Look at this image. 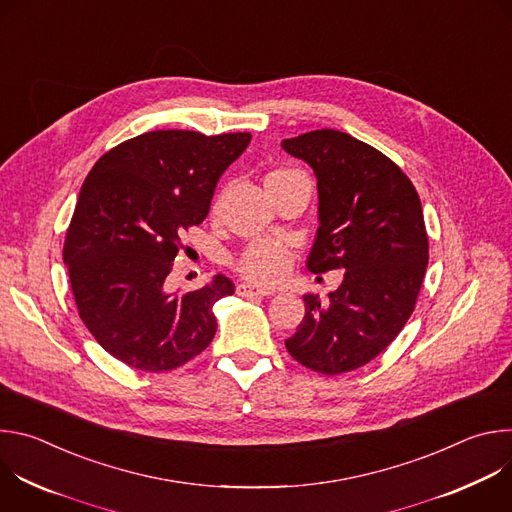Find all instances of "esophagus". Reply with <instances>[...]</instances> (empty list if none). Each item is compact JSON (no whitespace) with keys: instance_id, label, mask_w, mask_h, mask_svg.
<instances>
[{"instance_id":"esophagus-1","label":"esophagus","mask_w":512,"mask_h":512,"mask_svg":"<svg viewBox=\"0 0 512 512\" xmlns=\"http://www.w3.org/2000/svg\"><path fill=\"white\" fill-rule=\"evenodd\" d=\"M237 294L243 296V298H253V296H259V298H265V296H271V291L267 289H259L251 283H239L237 285Z\"/></svg>"}]
</instances>
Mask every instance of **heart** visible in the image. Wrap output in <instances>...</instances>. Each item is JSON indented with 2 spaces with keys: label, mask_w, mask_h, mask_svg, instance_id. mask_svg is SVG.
Returning a JSON list of instances; mask_svg holds the SVG:
<instances>
[{
  "label": "heart",
  "mask_w": 512,
  "mask_h": 512,
  "mask_svg": "<svg viewBox=\"0 0 512 512\" xmlns=\"http://www.w3.org/2000/svg\"><path fill=\"white\" fill-rule=\"evenodd\" d=\"M296 174H302V172L289 170V168L273 170L267 174L265 182L296 176ZM291 265H294V253H291V249L285 243L275 239H259L251 243L243 251V255L237 259V271L249 283L261 285V287H273L281 283L289 275Z\"/></svg>",
  "instance_id": "obj_1"
}]
</instances>
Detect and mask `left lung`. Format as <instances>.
Here are the masks:
<instances>
[{"mask_svg": "<svg viewBox=\"0 0 512 512\" xmlns=\"http://www.w3.org/2000/svg\"><path fill=\"white\" fill-rule=\"evenodd\" d=\"M318 180L320 227L306 267L344 269L328 302L304 296L306 316L287 352L322 375L354 371L379 356L413 314L427 269L421 200L373 145L336 129L283 139Z\"/></svg>", "mask_w": 512, "mask_h": 512, "instance_id": "8db88e82", "label": "left lung"}]
</instances>
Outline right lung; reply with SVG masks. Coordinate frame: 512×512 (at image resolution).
Segmentation results:
<instances>
[{"mask_svg": "<svg viewBox=\"0 0 512 512\" xmlns=\"http://www.w3.org/2000/svg\"><path fill=\"white\" fill-rule=\"evenodd\" d=\"M251 133H141L89 172L64 239L72 296L95 340L131 369L162 373L214 338L212 306L235 294L218 273L200 289H168L180 237L200 225L218 178Z\"/></svg>", "mask_w": 512, "mask_h": 512, "instance_id": "add662e5", "label": "right lung"}]
</instances>
